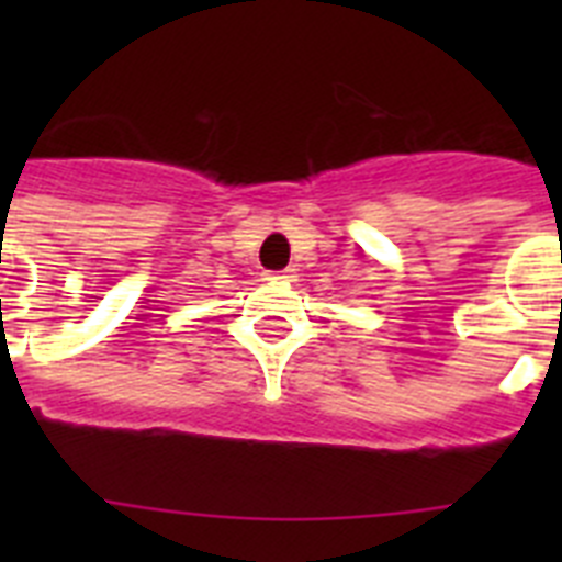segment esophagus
Masks as SVG:
<instances>
[{"label": "esophagus", "mask_w": 562, "mask_h": 562, "mask_svg": "<svg viewBox=\"0 0 562 562\" xmlns=\"http://www.w3.org/2000/svg\"><path fill=\"white\" fill-rule=\"evenodd\" d=\"M295 278V270H281V272H270L267 281H292Z\"/></svg>", "instance_id": "1"}]
</instances>
